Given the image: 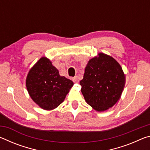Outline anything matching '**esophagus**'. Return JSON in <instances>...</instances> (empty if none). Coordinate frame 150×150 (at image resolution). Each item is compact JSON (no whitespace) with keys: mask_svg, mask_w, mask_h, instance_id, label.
<instances>
[{"mask_svg":"<svg viewBox=\"0 0 150 150\" xmlns=\"http://www.w3.org/2000/svg\"><path fill=\"white\" fill-rule=\"evenodd\" d=\"M72 79H73V81L74 83H78L79 82V79H78V77H77V76H76V77H73Z\"/></svg>","mask_w":150,"mask_h":150,"instance_id":"obj_1","label":"esophagus"}]
</instances>
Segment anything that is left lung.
<instances>
[{
	"instance_id": "left-lung-1",
	"label": "left lung",
	"mask_w": 150,
	"mask_h": 150,
	"mask_svg": "<svg viewBox=\"0 0 150 150\" xmlns=\"http://www.w3.org/2000/svg\"><path fill=\"white\" fill-rule=\"evenodd\" d=\"M80 85L88 105L102 112L112 107L120 99L125 85V75L112 57L99 53L88 61Z\"/></svg>"
}]
</instances>
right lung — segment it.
<instances>
[{
	"label": "right lung",
	"mask_w": 150,
	"mask_h": 150,
	"mask_svg": "<svg viewBox=\"0 0 150 150\" xmlns=\"http://www.w3.org/2000/svg\"><path fill=\"white\" fill-rule=\"evenodd\" d=\"M26 85L32 99L40 108L51 110L63 102L73 82L60 76L51 61L42 57L29 71Z\"/></svg>",
	"instance_id": "1"
}]
</instances>
